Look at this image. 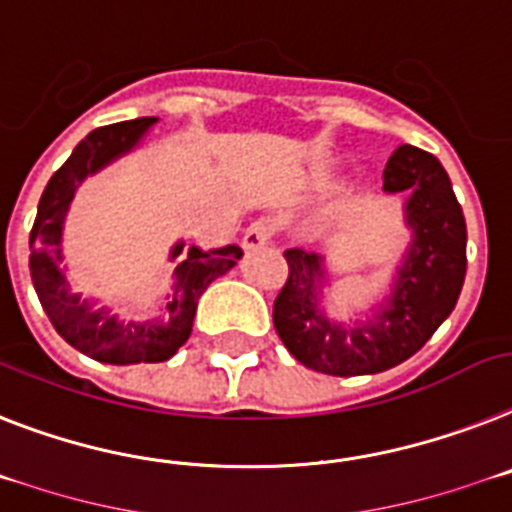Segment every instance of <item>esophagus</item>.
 <instances>
[{"label":"esophagus","mask_w":512,"mask_h":512,"mask_svg":"<svg viewBox=\"0 0 512 512\" xmlns=\"http://www.w3.org/2000/svg\"><path fill=\"white\" fill-rule=\"evenodd\" d=\"M270 236H273V226H270L268 221H255L247 231H244L242 247L247 249V252H255V249L265 247V244L270 242Z\"/></svg>","instance_id":"esophagus-1"}]
</instances>
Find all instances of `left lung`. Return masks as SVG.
Segmentation results:
<instances>
[{"instance_id":"obj_1","label":"left lung","mask_w":512,"mask_h":512,"mask_svg":"<svg viewBox=\"0 0 512 512\" xmlns=\"http://www.w3.org/2000/svg\"><path fill=\"white\" fill-rule=\"evenodd\" d=\"M382 192L406 197L411 242L382 302L364 320L328 315L325 257L286 249L289 281L273 304L283 346L304 367L333 377L377 375L422 349L453 312L466 278V218L453 184L432 153L398 145L382 171Z\"/></svg>"}]
</instances>
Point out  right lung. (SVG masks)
<instances>
[{
    "label": "right lung",
    "instance_id": "add662e5",
    "mask_svg": "<svg viewBox=\"0 0 512 512\" xmlns=\"http://www.w3.org/2000/svg\"><path fill=\"white\" fill-rule=\"evenodd\" d=\"M156 122V117H143L109 124L80 140L46 184L30 231V278L51 325L80 354L119 367L171 359L190 338L203 291L242 257V249L234 244L203 252L200 247L184 249V242H176L169 249V260L176 263L171 291L163 299L161 315L145 320H122L111 307H98L96 299H83V294L72 291L62 270V234L77 187L132 153Z\"/></svg>",
    "mask_w": 512,
    "mask_h": 512
}]
</instances>
